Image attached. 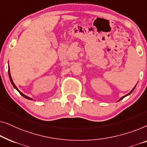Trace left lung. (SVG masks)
Here are the masks:
<instances>
[{
	"label": "left lung",
	"instance_id": "obj_1",
	"mask_svg": "<svg viewBox=\"0 0 147 147\" xmlns=\"http://www.w3.org/2000/svg\"><path fill=\"white\" fill-rule=\"evenodd\" d=\"M136 86H134V88H133V89H132V90H131V91H130V92H129V93H128V94H126V95H125V96H122V98H120V100H118V101H120V100H122V99H123V98H125V97H126V96H128V95H130V94H131V93H132V92H133V90H134V89H135V87H136Z\"/></svg>",
	"mask_w": 147,
	"mask_h": 147
}]
</instances>
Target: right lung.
Listing matches in <instances>:
<instances>
[{
	"label": "right lung",
	"instance_id": "1",
	"mask_svg": "<svg viewBox=\"0 0 147 147\" xmlns=\"http://www.w3.org/2000/svg\"><path fill=\"white\" fill-rule=\"evenodd\" d=\"M8 72H9V78H10V80H11V84H12V85H13V86L14 88H15L16 90H17L18 92H19L20 93V94H21V96H23L24 98H27V99H28V100H33L32 99V98H29V97H28V96H25V94H23V93H22V92H21L19 91V90H18V88H17V86H15V84H14V82H13V80H12V78H11V73H10V69H9V70H8Z\"/></svg>",
	"mask_w": 147,
	"mask_h": 147
}]
</instances>
